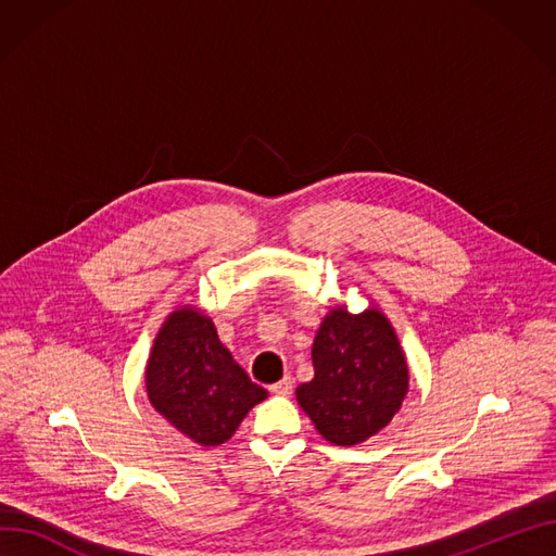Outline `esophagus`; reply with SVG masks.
Masks as SVG:
<instances>
[{
	"label": "esophagus",
	"instance_id": "1",
	"mask_svg": "<svg viewBox=\"0 0 556 556\" xmlns=\"http://www.w3.org/2000/svg\"><path fill=\"white\" fill-rule=\"evenodd\" d=\"M292 377H283L281 381H277V383H273L270 386V390L275 392V394H283V396H288V394H292Z\"/></svg>",
	"mask_w": 556,
	"mask_h": 556
}]
</instances>
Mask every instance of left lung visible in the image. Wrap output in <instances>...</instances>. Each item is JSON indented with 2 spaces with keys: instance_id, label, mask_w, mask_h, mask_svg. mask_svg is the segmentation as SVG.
Masks as SVG:
<instances>
[{
  "instance_id": "obj_1",
  "label": "left lung",
  "mask_w": 556,
  "mask_h": 556,
  "mask_svg": "<svg viewBox=\"0 0 556 556\" xmlns=\"http://www.w3.org/2000/svg\"><path fill=\"white\" fill-rule=\"evenodd\" d=\"M315 377L296 388V401L319 434L355 445L386 428L408 390V366L388 319L370 308H334L313 343Z\"/></svg>"
}]
</instances>
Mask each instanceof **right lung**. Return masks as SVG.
<instances>
[{
  "label": "right lung",
  "instance_id": "add662e5",
  "mask_svg": "<svg viewBox=\"0 0 556 556\" xmlns=\"http://www.w3.org/2000/svg\"><path fill=\"white\" fill-rule=\"evenodd\" d=\"M146 390L155 410L199 445L228 441L248 410L268 396L194 308L173 313L162 326L146 366Z\"/></svg>",
  "mask_w": 556,
  "mask_h": 556
}]
</instances>
